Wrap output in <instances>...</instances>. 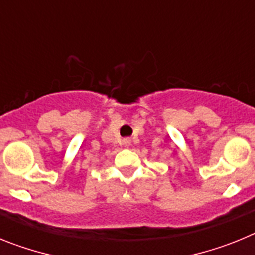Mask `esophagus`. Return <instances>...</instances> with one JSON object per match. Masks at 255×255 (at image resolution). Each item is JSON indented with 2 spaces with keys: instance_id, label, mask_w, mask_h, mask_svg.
Segmentation results:
<instances>
[{
  "instance_id": "obj_1",
  "label": "esophagus",
  "mask_w": 255,
  "mask_h": 255,
  "mask_svg": "<svg viewBox=\"0 0 255 255\" xmlns=\"http://www.w3.org/2000/svg\"><path fill=\"white\" fill-rule=\"evenodd\" d=\"M129 143H130L129 139H125V140H124V144H125V145H129Z\"/></svg>"
}]
</instances>
